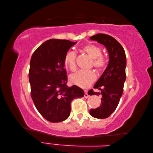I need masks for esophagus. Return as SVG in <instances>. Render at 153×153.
I'll return each mask as SVG.
<instances>
[{
	"mask_svg": "<svg viewBox=\"0 0 153 153\" xmlns=\"http://www.w3.org/2000/svg\"><path fill=\"white\" fill-rule=\"evenodd\" d=\"M89 97V95L88 94V92L86 91L84 92V98H88Z\"/></svg>",
	"mask_w": 153,
	"mask_h": 153,
	"instance_id": "obj_1",
	"label": "esophagus"
}]
</instances>
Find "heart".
Segmentation results:
<instances>
[{"instance_id":"obj_1","label":"heart","mask_w":153,"mask_h":153,"mask_svg":"<svg viewBox=\"0 0 153 153\" xmlns=\"http://www.w3.org/2000/svg\"><path fill=\"white\" fill-rule=\"evenodd\" d=\"M82 51L92 59V65L98 71H102L107 65V60L102 55V49L99 46L94 45H86L84 46ZM65 64L71 71L76 69V54L73 51H69L65 56ZM97 79L96 74L93 71H79L71 74L69 77L71 82L76 86L83 88L90 86Z\"/></svg>"}]
</instances>
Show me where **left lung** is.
Returning a JSON list of instances; mask_svg holds the SVG:
<instances>
[{"instance_id":"obj_1","label":"left lung","mask_w":153,"mask_h":153,"mask_svg":"<svg viewBox=\"0 0 153 153\" xmlns=\"http://www.w3.org/2000/svg\"><path fill=\"white\" fill-rule=\"evenodd\" d=\"M90 38L104 45L109 55L108 66L94 86L100 92H95L93 89L88 91L89 95L102 96L100 106L90 109V115L95 118L105 119L116 109L122 96L126 79V56L122 46L112 36L98 33Z\"/></svg>"}]
</instances>
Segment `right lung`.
I'll return each mask as SVG.
<instances>
[{"instance_id":"1","label":"right lung","mask_w":153,"mask_h":153,"mask_svg":"<svg viewBox=\"0 0 153 153\" xmlns=\"http://www.w3.org/2000/svg\"><path fill=\"white\" fill-rule=\"evenodd\" d=\"M76 43L67 40H48L36 49L31 58V97L40 115L52 123L67 120L70 115L71 100L84 95L77 86H67L65 56Z\"/></svg>"}]
</instances>
